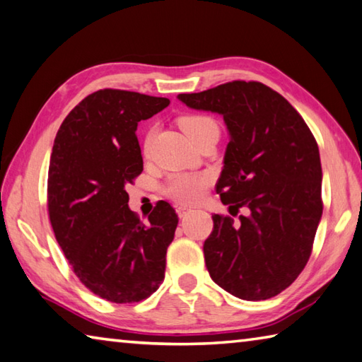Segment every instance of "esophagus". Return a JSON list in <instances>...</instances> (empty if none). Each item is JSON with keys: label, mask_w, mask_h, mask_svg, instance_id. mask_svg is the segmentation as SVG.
<instances>
[{"label": "esophagus", "mask_w": 362, "mask_h": 362, "mask_svg": "<svg viewBox=\"0 0 362 362\" xmlns=\"http://www.w3.org/2000/svg\"><path fill=\"white\" fill-rule=\"evenodd\" d=\"M175 212H177V215L180 216V218H183V216H187L188 214H192L193 209L192 207H187V206H177Z\"/></svg>", "instance_id": "34e87169"}]
</instances>
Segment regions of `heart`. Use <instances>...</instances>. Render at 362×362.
Returning a JSON list of instances; mask_svg holds the SVG:
<instances>
[{
    "label": "heart",
    "instance_id": "obj_1",
    "mask_svg": "<svg viewBox=\"0 0 362 362\" xmlns=\"http://www.w3.org/2000/svg\"><path fill=\"white\" fill-rule=\"evenodd\" d=\"M180 127L193 142L199 141L201 137L206 136L207 133L218 131V124H216L214 118L204 114H189V115L182 117ZM152 136H153V129H150L146 137V144H144L146 150L150 146ZM209 183H210L209 174H175L173 177H169L166 185H164V194L177 202L194 204L202 198V194L209 187Z\"/></svg>",
    "mask_w": 362,
    "mask_h": 362
}]
</instances>
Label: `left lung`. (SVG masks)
<instances>
[{
    "instance_id": "left-lung-1",
    "label": "left lung",
    "mask_w": 362,
    "mask_h": 362,
    "mask_svg": "<svg viewBox=\"0 0 362 362\" xmlns=\"http://www.w3.org/2000/svg\"><path fill=\"white\" fill-rule=\"evenodd\" d=\"M177 98L223 115L229 142L216 193L231 215L247 210L238 225L212 215L204 242L210 277L239 299L274 298L310 258L323 214L318 144L298 110L261 82L233 81Z\"/></svg>"
}]
</instances>
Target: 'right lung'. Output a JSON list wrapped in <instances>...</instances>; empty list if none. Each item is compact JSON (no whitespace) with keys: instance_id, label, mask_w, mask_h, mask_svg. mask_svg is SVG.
<instances>
[{"instance_id":"add662e5","label":"right lung","mask_w":362,"mask_h":362,"mask_svg":"<svg viewBox=\"0 0 362 362\" xmlns=\"http://www.w3.org/2000/svg\"><path fill=\"white\" fill-rule=\"evenodd\" d=\"M169 106L168 98L104 88L64 118L52 148L49 218L78 280L100 298L128 304L164 280L175 210L160 201L142 223L124 189L142 173L137 123Z\"/></svg>"}]
</instances>
